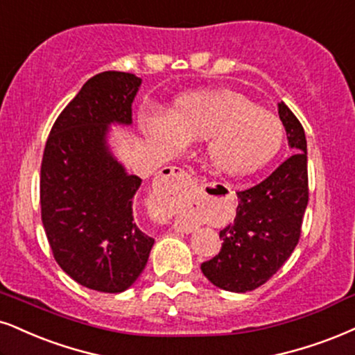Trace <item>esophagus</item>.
<instances>
[{
	"instance_id": "esophagus-1",
	"label": "esophagus",
	"mask_w": 355,
	"mask_h": 355,
	"mask_svg": "<svg viewBox=\"0 0 355 355\" xmlns=\"http://www.w3.org/2000/svg\"><path fill=\"white\" fill-rule=\"evenodd\" d=\"M166 173H169V176H174V178H179V179H186V178H189V174L186 173V171H182V169H179V168H171V169H168L166 171ZM159 218V220H164L163 217H157Z\"/></svg>"
}]
</instances>
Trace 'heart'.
<instances>
[{
  "label": "heart",
  "mask_w": 355,
  "mask_h": 355,
  "mask_svg": "<svg viewBox=\"0 0 355 355\" xmlns=\"http://www.w3.org/2000/svg\"><path fill=\"white\" fill-rule=\"evenodd\" d=\"M146 137L163 151L205 139V156L217 173L247 176L268 164L284 138L282 120L229 89L200 90L176 100L168 116L144 120Z\"/></svg>",
  "instance_id": "1"
}]
</instances>
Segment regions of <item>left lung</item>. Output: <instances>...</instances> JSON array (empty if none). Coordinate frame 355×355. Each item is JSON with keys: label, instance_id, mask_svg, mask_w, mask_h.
Here are the masks:
<instances>
[{"label": "left lung", "instance_id": "1", "mask_svg": "<svg viewBox=\"0 0 355 355\" xmlns=\"http://www.w3.org/2000/svg\"><path fill=\"white\" fill-rule=\"evenodd\" d=\"M278 115L295 153L263 181L237 192V216L218 234L224 240L220 252L200 265L204 277L225 291L245 293L265 284L300 242L309 199L306 137L283 102Z\"/></svg>", "mask_w": 355, "mask_h": 355}]
</instances>
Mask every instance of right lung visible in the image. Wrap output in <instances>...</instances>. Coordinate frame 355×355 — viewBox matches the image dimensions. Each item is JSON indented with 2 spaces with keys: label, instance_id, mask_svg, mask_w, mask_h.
Returning a JSON list of instances; mask_svg holds the SVG:
<instances>
[{
  "label": "right lung",
  "instance_id": "right-lung-1",
  "mask_svg": "<svg viewBox=\"0 0 355 355\" xmlns=\"http://www.w3.org/2000/svg\"><path fill=\"white\" fill-rule=\"evenodd\" d=\"M141 78L97 73L57 116L41 164V217L52 255L82 286L121 293L146 266L155 240L133 220L141 179L107 146L110 123H131Z\"/></svg>",
  "mask_w": 355,
  "mask_h": 355
}]
</instances>
